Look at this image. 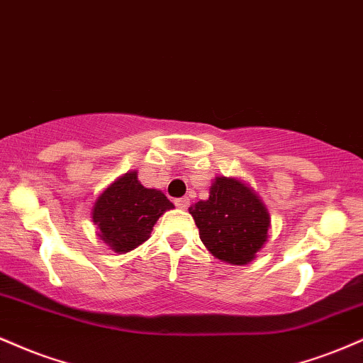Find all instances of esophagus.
<instances>
[{"instance_id": "obj_1", "label": "esophagus", "mask_w": 363, "mask_h": 363, "mask_svg": "<svg viewBox=\"0 0 363 363\" xmlns=\"http://www.w3.org/2000/svg\"><path fill=\"white\" fill-rule=\"evenodd\" d=\"M176 206L181 208V210H186V208L189 206V198H186V196H184V198H177L176 199Z\"/></svg>"}]
</instances>
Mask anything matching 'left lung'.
I'll list each match as a JSON object with an SVG mask.
<instances>
[{
	"label": "left lung",
	"mask_w": 363,
	"mask_h": 363,
	"mask_svg": "<svg viewBox=\"0 0 363 363\" xmlns=\"http://www.w3.org/2000/svg\"><path fill=\"white\" fill-rule=\"evenodd\" d=\"M189 213L205 247L228 264H249L268 242L272 216L244 179L216 176L208 199L189 206Z\"/></svg>",
	"instance_id": "left-lung-1"
}]
</instances>
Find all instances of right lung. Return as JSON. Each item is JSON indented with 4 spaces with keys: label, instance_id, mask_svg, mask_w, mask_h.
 <instances>
[{
    "label": "right lung",
    "instance_id": "add662e5",
    "mask_svg": "<svg viewBox=\"0 0 363 363\" xmlns=\"http://www.w3.org/2000/svg\"><path fill=\"white\" fill-rule=\"evenodd\" d=\"M172 208L162 191L141 184L138 170H129L97 196L91 206V222L107 247L124 254L148 240L157 220Z\"/></svg>",
    "mask_w": 363,
    "mask_h": 363
}]
</instances>
